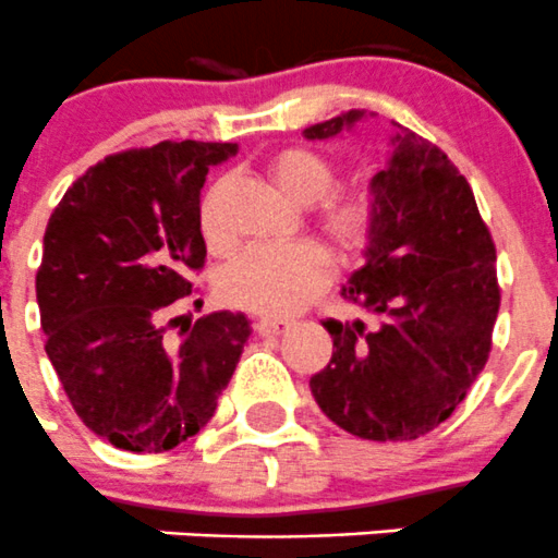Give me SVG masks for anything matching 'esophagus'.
<instances>
[{"label": "esophagus", "mask_w": 558, "mask_h": 558, "mask_svg": "<svg viewBox=\"0 0 558 558\" xmlns=\"http://www.w3.org/2000/svg\"><path fill=\"white\" fill-rule=\"evenodd\" d=\"M289 327H291L289 318H258L256 322V332L262 335V338H275V335L286 332Z\"/></svg>", "instance_id": "esophagus-1"}]
</instances>
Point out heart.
<instances>
[{
    "label": "heart",
    "mask_w": 558,
    "mask_h": 558,
    "mask_svg": "<svg viewBox=\"0 0 558 558\" xmlns=\"http://www.w3.org/2000/svg\"><path fill=\"white\" fill-rule=\"evenodd\" d=\"M267 169L280 193L291 202L302 207L322 202L316 209V229L340 258H354L365 251L376 226V204L365 191H338L327 197L338 180L335 166L327 158L313 149L289 147L272 155ZM215 196L218 191L204 198L198 213L202 234L209 245L223 242V231L215 218ZM329 278V258L318 245H256L236 253L220 267L218 294L240 311L258 316H291L322 294Z\"/></svg>",
    "instance_id": "obj_1"
}]
</instances>
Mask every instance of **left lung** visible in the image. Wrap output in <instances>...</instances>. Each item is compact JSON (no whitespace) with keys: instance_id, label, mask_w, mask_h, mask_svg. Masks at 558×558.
I'll return each mask as SVG.
<instances>
[{"instance_id":"left-lung-1","label":"left lung","mask_w":558,"mask_h":558,"mask_svg":"<svg viewBox=\"0 0 558 558\" xmlns=\"http://www.w3.org/2000/svg\"><path fill=\"white\" fill-rule=\"evenodd\" d=\"M362 117L354 108L311 124L305 138H332ZM371 193L365 264L340 291L362 318L324 322L332 360L311 392L351 436L411 441L445 423L488 362L501 302L496 247L466 177L409 128L395 133Z\"/></svg>"}]
</instances>
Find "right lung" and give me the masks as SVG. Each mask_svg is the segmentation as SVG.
I'll return each instance as SVG.
<instances>
[{
	"label": "right lung",
	"mask_w": 558,
	"mask_h": 558,
	"mask_svg": "<svg viewBox=\"0 0 558 558\" xmlns=\"http://www.w3.org/2000/svg\"><path fill=\"white\" fill-rule=\"evenodd\" d=\"M236 144L160 142L108 155L51 213L37 269L46 354L81 423L128 452H163L213 420L242 349L245 313L169 327L204 267L202 187Z\"/></svg>",
	"instance_id": "add662e5"
}]
</instances>
